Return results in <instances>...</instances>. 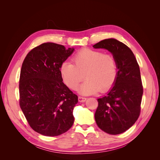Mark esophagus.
<instances>
[{"instance_id":"34e87169","label":"esophagus","mask_w":160,"mask_h":160,"mask_svg":"<svg viewBox=\"0 0 160 160\" xmlns=\"http://www.w3.org/2000/svg\"><path fill=\"white\" fill-rule=\"evenodd\" d=\"M78 100H79V102H84V101H85L87 100V98H83V97H81V96H79L78 97Z\"/></svg>"}]
</instances>
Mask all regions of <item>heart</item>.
Listing matches in <instances>:
<instances>
[{
	"label": "heart",
	"mask_w": 160,
	"mask_h": 160,
	"mask_svg": "<svg viewBox=\"0 0 160 160\" xmlns=\"http://www.w3.org/2000/svg\"><path fill=\"white\" fill-rule=\"evenodd\" d=\"M72 61L62 62L61 75L65 84L76 90L84 78L86 80L79 88L84 95L109 91L114 85L118 76V64L115 57L103 51L83 49L72 57ZM84 76H83V75Z\"/></svg>",
	"instance_id": "obj_1"
}]
</instances>
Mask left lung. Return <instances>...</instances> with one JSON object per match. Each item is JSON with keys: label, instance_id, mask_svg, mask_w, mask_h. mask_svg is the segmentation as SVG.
I'll use <instances>...</instances> for the list:
<instances>
[{"label": "left lung", "instance_id": "left-lung-1", "mask_svg": "<svg viewBox=\"0 0 160 160\" xmlns=\"http://www.w3.org/2000/svg\"><path fill=\"white\" fill-rule=\"evenodd\" d=\"M93 47L112 53L118 70L112 88L98 99L96 123L105 133H122L135 123L141 111L143 86L139 65L132 50L115 38L101 41Z\"/></svg>", "mask_w": 160, "mask_h": 160}]
</instances>
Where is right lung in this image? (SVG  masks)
Segmentation results:
<instances>
[{
  "label": "right lung",
  "mask_w": 160,
  "mask_h": 160,
  "mask_svg": "<svg viewBox=\"0 0 160 160\" xmlns=\"http://www.w3.org/2000/svg\"><path fill=\"white\" fill-rule=\"evenodd\" d=\"M53 42L32 49L24 60L19 80V104L31 128L45 136L67 132L74 122L78 97L62 82L61 64L74 51Z\"/></svg>",
  "instance_id": "right-lung-1"
}]
</instances>
